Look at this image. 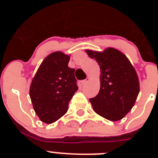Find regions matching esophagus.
Segmentation results:
<instances>
[{"label": "esophagus", "instance_id": "esophagus-1", "mask_svg": "<svg viewBox=\"0 0 158 158\" xmlns=\"http://www.w3.org/2000/svg\"><path fill=\"white\" fill-rule=\"evenodd\" d=\"M89 81V78H86L85 80L82 81L81 85H86V84H87Z\"/></svg>", "mask_w": 158, "mask_h": 158}]
</instances>
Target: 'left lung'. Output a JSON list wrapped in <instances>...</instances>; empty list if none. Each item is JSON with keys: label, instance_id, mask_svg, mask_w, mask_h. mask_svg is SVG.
<instances>
[{"label": "left lung", "instance_id": "8db88e82", "mask_svg": "<svg viewBox=\"0 0 158 158\" xmlns=\"http://www.w3.org/2000/svg\"><path fill=\"white\" fill-rule=\"evenodd\" d=\"M100 68V89L90 99L93 110L110 121L122 119L135 105L139 93V80L127 56L115 48L103 52L85 50Z\"/></svg>", "mask_w": 158, "mask_h": 158}]
</instances>
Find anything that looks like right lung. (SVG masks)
Masks as SVG:
<instances>
[{
    "label": "right lung",
    "instance_id": "obj_1",
    "mask_svg": "<svg viewBox=\"0 0 158 158\" xmlns=\"http://www.w3.org/2000/svg\"><path fill=\"white\" fill-rule=\"evenodd\" d=\"M69 55L61 51L50 54L40 65L30 86L33 108L40 120L51 124L68 111L77 91L74 69L68 66Z\"/></svg>",
    "mask_w": 158,
    "mask_h": 158
}]
</instances>
